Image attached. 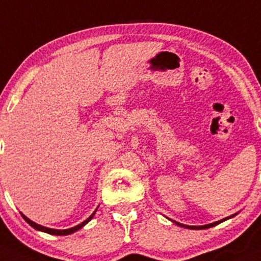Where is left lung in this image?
<instances>
[{"label": "left lung", "mask_w": 261, "mask_h": 261, "mask_svg": "<svg viewBox=\"0 0 261 261\" xmlns=\"http://www.w3.org/2000/svg\"><path fill=\"white\" fill-rule=\"evenodd\" d=\"M235 215H238V213H237V214H232V215L227 216V218H225V219H221V220H219V221H215V223H211V224H207V225H200V226H191V225L180 224V223H177V221H175V220H171V219H169V220H170V221H172V223H174L175 225H177V226L185 227V229H191V230H204V229H209V227H213V226H215V225H218V224L223 223V221L227 220V219H231V218H234Z\"/></svg>", "instance_id": "left-lung-1"}]
</instances>
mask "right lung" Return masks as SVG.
<instances>
[{"label": "right lung", "mask_w": 261, "mask_h": 261, "mask_svg": "<svg viewBox=\"0 0 261 261\" xmlns=\"http://www.w3.org/2000/svg\"><path fill=\"white\" fill-rule=\"evenodd\" d=\"M96 210H97V209H96ZM96 210L94 211V213L91 214V215L89 216V218L86 219V220H85V221H82L81 224L76 225V226H73V227H70V229H65V230H59V229H50V227L42 226V225H40V224H36V223H35V221L30 220V219L27 218L26 215H23V214H22V213H21V215H22V218L24 219V221H26L27 224H29V225H31V226L34 227V229L38 230V231L47 232V234H51V235H70V234H72V232H75V231H77V230H80L81 227H84L85 225H86L87 223H89V221L91 220L92 218H94V215H95Z\"/></svg>", "instance_id": "1"}]
</instances>
